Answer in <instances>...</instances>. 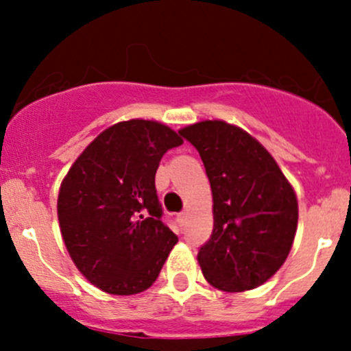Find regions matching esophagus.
Instances as JSON below:
<instances>
[{"label":"esophagus","instance_id":"obj_1","mask_svg":"<svg viewBox=\"0 0 351 351\" xmlns=\"http://www.w3.org/2000/svg\"><path fill=\"white\" fill-rule=\"evenodd\" d=\"M185 219H186V212H180V214H178V221H180V224L183 226V222H185Z\"/></svg>","mask_w":351,"mask_h":351}]
</instances>
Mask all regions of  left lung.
Masks as SVG:
<instances>
[{"instance_id":"obj_1","label":"left lung","mask_w":351,"mask_h":351,"mask_svg":"<svg viewBox=\"0 0 351 351\" xmlns=\"http://www.w3.org/2000/svg\"><path fill=\"white\" fill-rule=\"evenodd\" d=\"M200 154L214 198V229L198 250L202 274L226 292L265 284L284 265L297 198L270 153L239 127L205 120L180 130Z\"/></svg>"}]
</instances>
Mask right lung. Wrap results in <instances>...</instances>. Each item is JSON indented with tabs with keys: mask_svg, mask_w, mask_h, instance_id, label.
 Returning <instances> with one entry per match:
<instances>
[{
	"mask_svg": "<svg viewBox=\"0 0 351 351\" xmlns=\"http://www.w3.org/2000/svg\"><path fill=\"white\" fill-rule=\"evenodd\" d=\"M182 144L169 127L136 119L104 130L71 166L59 226L74 265L98 289L132 295L158 278L178 238L161 219L156 169Z\"/></svg>",
	"mask_w": 351,
	"mask_h": 351,
	"instance_id": "right-lung-1",
	"label": "right lung"
}]
</instances>
